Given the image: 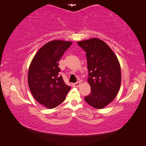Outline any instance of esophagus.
I'll return each mask as SVG.
<instances>
[{
  "label": "esophagus",
  "mask_w": 146,
  "mask_h": 146,
  "mask_svg": "<svg viewBox=\"0 0 146 146\" xmlns=\"http://www.w3.org/2000/svg\"><path fill=\"white\" fill-rule=\"evenodd\" d=\"M80 85V82L78 81L77 82H75V83H73V86L74 87H79Z\"/></svg>",
  "instance_id": "34e87169"
}]
</instances>
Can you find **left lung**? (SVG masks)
<instances>
[{"label":"left lung","instance_id":"8db88e82","mask_svg":"<svg viewBox=\"0 0 146 146\" xmlns=\"http://www.w3.org/2000/svg\"><path fill=\"white\" fill-rule=\"evenodd\" d=\"M86 52L88 82L91 92L84 98L87 104L103 109L116 97L121 83V66L110 47L101 39L92 38L77 42Z\"/></svg>","mask_w":146,"mask_h":146}]
</instances>
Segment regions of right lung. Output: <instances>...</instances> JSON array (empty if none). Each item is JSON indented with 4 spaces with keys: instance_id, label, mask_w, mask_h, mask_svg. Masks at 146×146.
Masks as SVG:
<instances>
[{
    "instance_id": "right-lung-1",
    "label": "right lung",
    "mask_w": 146,
    "mask_h": 146,
    "mask_svg": "<svg viewBox=\"0 0 146 146\" xmlns=\"http://www.w3.org/2000/svg\"><path fill=\"white\" fill-rule=\"evenodd\" d=\"M72 44L67 40H54L43 45L33 58L28 71V85L34 98L46 108L52 109L66 99L71 87L65 83L59 62Z\"/></svg>"
}]
</instances>
